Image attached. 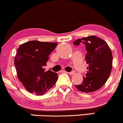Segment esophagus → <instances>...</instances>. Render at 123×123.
Wrapping results in <instances>:
<instances>
[{
    "mask_svg": "<svg viewBox=\"0 0 123 123\" xmlns=\"http://www.w3.org/2000/svg\"><path fill=\"white\" fill-rule=\"evenodd\" d=\"M63 72H64V73H67V74H70V75H74V74H75V72H74V71H72V72H66V71H63Z\"/></svg>",
    "mask_w": 123,
    "mask_h": 123,
    "instance_id": "obj_1",
    "label": "esophagus"
}]
</instances>
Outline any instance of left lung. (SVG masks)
<instances>
[{
	"label": "left lung",
	"mask_w": 123,
	"mask_h": 123,
	"mask_svg": "<svg viewBox=\"0 0 123 123\" xmlns=\"http://www.w3.org/2000/svg\"><path fill=\"white\" fill-rule=\"evenodd\" d=\"M73 44L85 45L87 51L85 60L89 64L88 71L83 77L82 83L75 87L85 93L98 90L106 83L111 73L113 65L111 49L103 39L94 36L78 39Z\"/></svg>",
	"instance_id": "left-lung-1"
}]
</instances>
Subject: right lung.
Returning <instances> with one entry per match:
<instances>
[{
  "mask_svg": "<svg viewBox=\"0 0 123 123\" xmlns=\"http://www.w3.org/2000/svg\"><path fill=\"white\" fill-rule=\"evenodd\" d=\"M58 43L31 41L21 44L14 58L17 75L23 86L31 93L41 96L46 93L55 84L58 74L50 70L45 72L48 55Z\"/></svg>",
  "mask_w": 123,
  "mask_h": 123,
  "instance_id": "right-lung-1",
  "label": "right lung"
}]
</instances>
